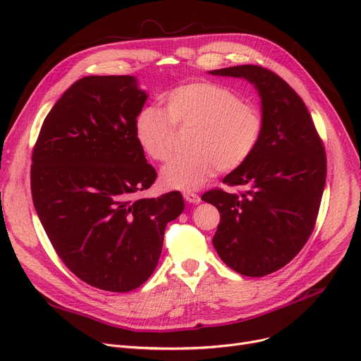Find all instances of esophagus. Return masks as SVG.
Listing matches in <instances>:
<instances>
[{"label": "esophagus", "instance_id": "esophagus-1", "mask_svg": "<svg viewBox=\"0 0 361 361\" xmlns=\"http://www.w3.org/2000/svg\"><path fill=\"white\" fill-rule=\"evenodd\" d=\"M183 197L188 202V203H199L200 202V196L193 193V192H184Z\"/></svg>", "mask_w": 361, "mask_h": 361}]
</instances>
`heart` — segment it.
I'll list each match as a JSON object with an SVG mask.
<instances>
[{
	"mask_svg": "<svg viewBox=\"0 0 361 361\" xmlns=\"http://www.w3.org/2000/svg\"><path fill=\"white\" fill-rule=\"evenodd\" d=\"M165 111L147 106L136 118V139L145 154L165 162L173 155L176 128L193 131L188 157L171 161L161 183L174 190H195L221 173H231L257 149L264 118L262 109L235 90L214 82H190L169 90Z\"/></svg>",
	"mask_w": 361,
	"mask_h": 361,
	"instance_id": "heart-1",
	"label": "heart"
}]
</instances>
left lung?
<instances>
[{"mask_svg":"<svg viewBox=\"0 0 361 361\" xmlns=\"http://www.w3.org/2000/svg\"><path fill=\"white\" fill-rule=\"evenodd\" d=\"M209 73L247 79L262 98L260 143L247 162L224 178L245 192L216 187L202 200L221 214L212 243L224 263L244 276H264L290 263L313 233L326 152L305 102L278 74L253 64Z\"/></svg>","mask_w":361,"mask_h":361,"instance_id":"obj_1","label":"left lung"}]
</instances>
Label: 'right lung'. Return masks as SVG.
<instances>
[{
	"label": "right lung",
	"mask_w": 361,
	"mask_h": 361,
	"mask_svg": "<svg viewBox=\"0 0 361 361\" xmlns=\"http://www.w3.org/2000/svg\"><path fill=\"white\" fill-rule=\"evenodd\" d=\"M145 92L131 75L73 83L33 146L30 190L54 250L89 286L127 293L154 274L180 192L136 199L157 180L136 139Z\"/></svg>",
	"instance_id": "1"
}]
</instances>
